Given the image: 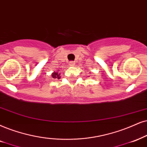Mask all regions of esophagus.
Returning <instances> with one entry per match:
<instances>
[{
	"label": "esophagus",
	"instance_id": "esophagus-1",
	"mask_svg": "<svg viewBox=\"0 0 147 147\" xmlns=\"http://www.w3.org/2000/svg\"><path fill=\"white\" fill-rule=\"evenodd\" d=\"M75 62H70V66H72V67L75 66Z\"/></svg>",
	"mask_w": 147,
	"mask_h": 147
}]
</instances>
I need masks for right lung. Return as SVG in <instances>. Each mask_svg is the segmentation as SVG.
Returning <instances> with one entry per match:
<instances>
[{
    "instance_id": "right-lung-1",
    "label": "right lung",
    "mask_w": 147,
    "mask_h": 147,
    "mask_svg": "<svg viewBox=\"0 0 147 147\" xmlns=\"http://www.w3.org/2000/svg\"><path fill=\"white\" fill-rule=\"evenodd\" d=\"M60 73H58V71L57 72H54L52 73L51 75V77L53 78H54V79H56V78H57V79H60Z\"/></svg>"
}]
</instances>
